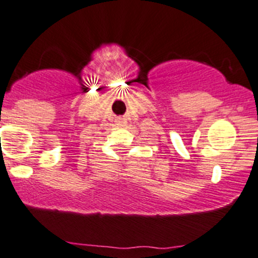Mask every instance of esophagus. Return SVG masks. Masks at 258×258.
<instances>
[{
  "label": "esophagus",
  "mask_w": 258,
  "mask_h": 258,
  "mask_svg": "<svg viewBox=\"0 0 258 258\" xmlns=\"http://www.w3.org/2000/svg\"><path fill=\"white\" fill-rule=\"evenodd\" d=\"M117 125H119V126H124L126 124V119L125 118H123V117H119V118H117Z\"/></svg>",
  "instance_id": "34e87169"
}]
</instances>
